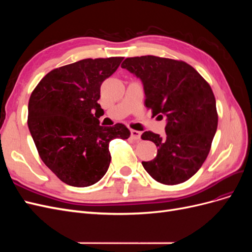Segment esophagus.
<instances>
[{"label":"esophagus","instance_id":"obj_1","mask_svg":"<svg viewBox=\"0 0 252 252\" xmlns=\"http://www.w3.org/2000/svg\"><path fill=\"white\" fill-rule=\"evenodd\" d=\"M131 138L133 140H140L141 139V132L138 130H131Z\"/></svg>","mask_w":252,"mask_h":252}]
</instances>
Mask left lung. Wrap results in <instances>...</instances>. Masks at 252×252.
Segmentation results:
<instances>
[{
  "instance_id": "1",
  "label": "left lung",
  "mask_w": 252,
  "mask_h": 252,
  "mask_svg": "<svg viewBox=\"0 0 252 252\" xmlns=\"http://www.w3.org/2000/svg\"><path fill=\"white\" fill-rule=\"evenodd\" d=\"M121 66L142 81L152 114L167 118L164 138L151 131L142 134L158 147L154 159L142 162L145 170L165 185L189 180L207 158L218 128L209 84L183 61L143 56L127 58Z\"/></svg>"
}]
</instances>
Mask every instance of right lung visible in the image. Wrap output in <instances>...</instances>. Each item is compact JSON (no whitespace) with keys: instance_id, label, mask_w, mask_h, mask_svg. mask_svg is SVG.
Listing matches in <instances>:
<instances>
[{"instance_id":"1","label":"right lung","mask_w":252,"mask_h":252,"mask_svg":"<svg viewBox=\"0 0 252 252\" xmlns=\"http://www.w3.org/2000/svg\"><path fill=\"white\" fill-rule=\"evenodd\" d=\"M124 58L85 59L51 70L28 103V128L44 164L65 184L87 187L107 172L109 143L130 136L123 124L100 125L94 117L102 83Z\"/></svg>"}]
</instances>
